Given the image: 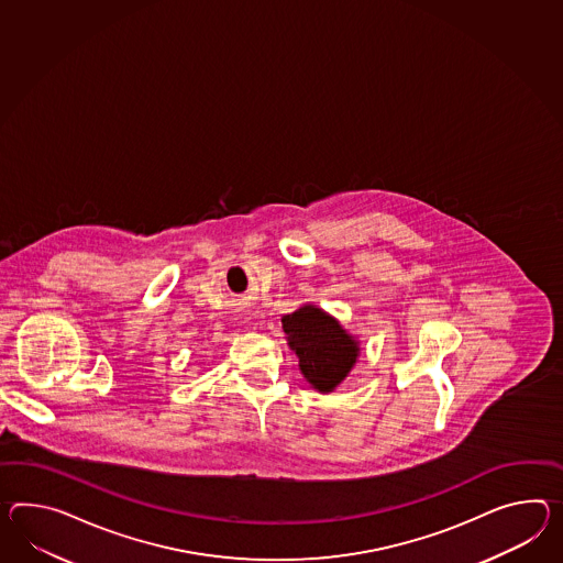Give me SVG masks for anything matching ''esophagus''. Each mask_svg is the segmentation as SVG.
<instances>
[{
	"instance_id": "esophagus-1",
	"label": "esophagus",
	"mask_w": 563,
	"mask_h": 563,
	"mask_svg": "<svg viewBox=\"0 0 563 563\" xmlns=\"http://www.w3.org/2000/svg\"><path fill=\"white\" fill-rule=\"evenodd\" d=\"M247 319H252V317H246V323H250V321H247Z\"/></svg>"
}]
</instances>
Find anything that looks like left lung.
Here are the masks:
<instances>
[{"instance_id":"8db88e82","label":"left lung","mask_w":563,"mask_h":563,"mask_svg":"<svg viewBox=\"0 0 563 563\" xmlns=\"http://www.w3.org/2000/svg\"><path fill=\"white\" fill-rule=\"evenodd\" d=\"M288 347L299 357L302 378L321 395H330L354 371L360 357V340L342 323L317 307L302 302L283 317Z\"/></svg>"}]
</instances>
